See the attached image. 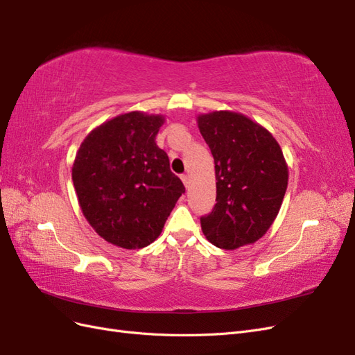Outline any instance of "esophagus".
Listing matches in <instances>:
<instances>
[{
    "label": "esophagus",
    "instance_id": "esophagus-1",
    "mask_svg": "<svg viewBox=\"0 0 355 355\" xmlns=\"http://www.w3.org/2000/svg\"><path fill=\"white\" fill-rule=\"evenodd\" d=\"M180 179H182V182H184V185L188 188L189 187V175H182Z\"/></svg>",
    "mask_w": 355,
    "mask_h": 355
}]
</instances>
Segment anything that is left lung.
I'll return each mask as SVG.
<instances>
[{
  "label": "left lung",
  "mask_w": 355,
  "mask_h": 355,
  "mask_svg": "<svg viewBox=\"0 0 355 355\" xmlns=\"http://www.w3.org/2000/svg\"><path fill=\"white\" fill-rule=\"evenodd\" d=\"M216 175V204L201 218L206 239L219 249L253 244L274 223L287 189L288 168L280 145L265 127L240 112L197 116Z\"/></svg>",
  "instance_id": "8db88e82"
}]
</instances>
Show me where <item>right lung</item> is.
<instances>
[{"instance_id":"right-lung-1","label":"right lung","mask_w":355,"mask_h":355,"mask_svg":"<svg viewBox=\"0 0 355 355\" xmlns=\"http://www.w3.org/2000/svg\"><path fill=\"white\" fill-rule=\"evenodd\" d=\"M166 118L133 111L85 136L72 164L84 218L101 237L123 249L155 241L185 192L168 157L155 144Z\"/></svg>"}]
</instances>
